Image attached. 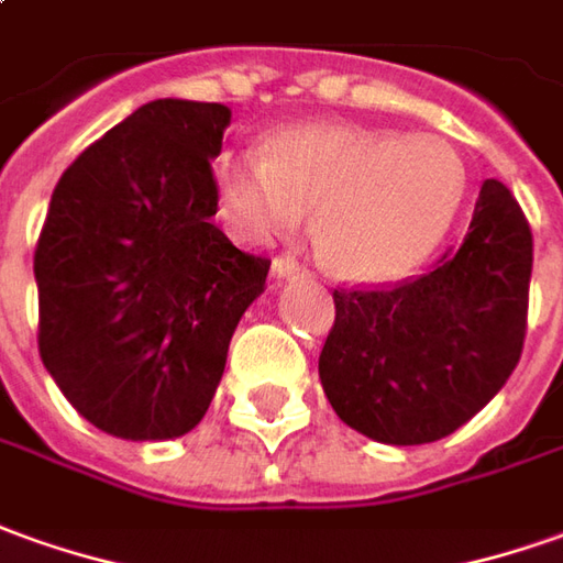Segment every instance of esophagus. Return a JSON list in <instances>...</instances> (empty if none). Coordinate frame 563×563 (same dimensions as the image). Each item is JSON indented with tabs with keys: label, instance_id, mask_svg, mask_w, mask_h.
<instances>
[{
	"label": "esophagus",
	"instance_id": "1",
	"mask_svg": "<svg viewBox=\"0 0 563 563\" xmlns=\"http://www.w3.org/2000/svg\"><path fill=\"white\" fill-rule=\"evenodd\" d=\"M273 273H275V278H306V275H309L303 266H300V263H294V260H288V257L275 260Z\"/></svg>",
	"mask_w": 563,
	"mask_h": 563
}]
</instances>
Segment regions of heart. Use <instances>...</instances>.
<instances>
[{
    "label": "heart",
    "mask_w": 563,
    "mask_h": 563,
    "mask_svg": "<svg viewBox=\"0 0 563 563\" xmlns=\"http://www.w3.org/2000/svg\"><path fill=\"white\" fill-rule=\"evenodd\" d=\"M217 192L254 239L290 235L316 217L328 266L355 282H393L435 251L466 199L451 143L386 128L312 122L275 131L266 153H223Z\"/></svg>",
    "instance_id": "1"
}]
</instances>
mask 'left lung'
<instances>
[{
  "label": "left lung",
  "instance_id": "1",
  "mask_svg": "<svg viewBox=\"0 0 563 563\" xmlns=\"http://www.w3.org/2000/svg\"><path fill=\"white\" fill-rule=\"evenodd\" d=\"M533 235L484 180L463 242L393 288H336L319 377L336 417L383 444H429L494 398L521 358Z\"/></svg>",
  "mask_w": 563,
  "mask_h": 563
}]
</instances>
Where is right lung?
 Returning a JSON list of instances; mask_svg holds the SVG:
<instances>
[{
  "instance_id": "add662e5",
  "label": "right lung",
  "mask_w": 563,
  "mask_h": 563,
  "mask_svg": "<svg viewBox=\"0 0 563 563\" xmlns=\"http://www.w3.org/2000/svg\"><path fill=\"white\" fill-rule=\"evenodd\" d=\"M232 112L153 100L107 131L54 186L38 235V355L100 432L168 441L217 393L269 260L217 230V180Z\"/></svg>"
}]
</instances>
